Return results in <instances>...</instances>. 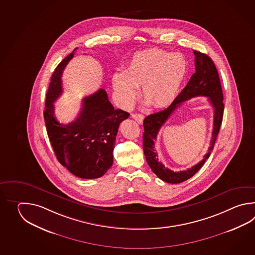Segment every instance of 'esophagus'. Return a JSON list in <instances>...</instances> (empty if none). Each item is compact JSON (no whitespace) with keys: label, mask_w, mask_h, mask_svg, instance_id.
Instances as JSON below:
<instances>
[{"label":"esophagus","mask_w":255,"mask_h":255,"mask_svg":"<svg viewBox=\"0 0 255 255\" xmlns=\"http://www.w3.org/2000/svg\"><path fill=\"white\" fill-rule=\"evenodd\" d=\"M132 118L139 124L143 123V120H144V116L142 114H132Z\"/></svg>","instance_id":"1"}]
</instances>
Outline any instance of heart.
<instances>
[{
    "mask_svg": "<svg viewBox=\"0 0 255 255\" xmlns=\"http://www.w3.org/2000/svg\"><path fill=\"white\" fill-rule=\"evenodd\" d=\"M184 57L159 48L136 52L123 74H116L112 84L121 107L128 109L136 97L135 87H141L142 98L153 109H164L179 95L187 76Z\"/></svg>",
    "mask_w": 255,
    "mask_h": 255,
    "instance_id": "heart-1",
    "label": "heart"
}]
</instances>
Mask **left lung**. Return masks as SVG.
Here are the masks:
<instances>
[{"label": "left lung", "instance_id": "8db88e82", "mask_svg": "<svg viewBox=\"0 0 255 255\" xmlns=\"http://www.w3.org/2000/svg\"><path fill=\"white\" fill-rule=\"evenodd\" d=\"M193 53L195 55L196 71L190 77V81L188 82L187 86L179 93V96L168 109H164L162 111L155 114L147 116L143 122V150L146 156V162L151 168L152 171L156 174L159 179L172 184L180 183L190 179L203 166V164L208 159V157H210L211 152L213 149V146L215 144L217 135L221 128L223 118V94L216 66L214 65L212 58L207 54H202L195 50L193 51ZM196 96H207L215 109L211 146L209 148L208 153L205 155L204 159L195 166L188 169L187 171L175 173L166 168L162 165V163L159 161L157 157V153L154 150L153 141L156 139L157 133L160 128L166 122L175 109L182 102Z\"/></svg>", "mask_w": 255, "mask_h": 255}]
</instances>
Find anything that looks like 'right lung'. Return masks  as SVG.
<instances>
[{
  "instance_id": "obj_1",
  "label": "right lung",
  "mask_w": 255,
  "mask_h": 255,
  "mask_svg": "<svg viewBox=\"0 0 255 255\" xmlns=\"http://www.w3.org/2000/svg\"><path fill=\"white\" fill-rule=\"evenodd\" d=\"M76 50L57 65L51 77L43 118L58 161L76 177L98 179L113 165L116 136L120 123L129 114L115 109L101 88L83 99L80 113L73 122L63 125L56 120L54 102L63 92L62 74Z\"/></svg>"
}]
</instances>
